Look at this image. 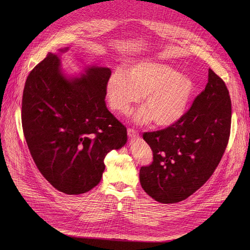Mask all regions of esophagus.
Wrapping results in <instances>:
<instances>
[{
    "instance_id": "1",
    "label": "esophagus",
    "mask_w": 250,
    "mask_h": 250,
    "mask_svg": "<svg viewBox=\"0 0 250 250\" xmlns=\"http://www.w3.org/2000/svg\"><path fill=\"white\" fill-rule=\"evenodd\" d=\"M127 136H128L130 139H136V138L139 136V133L137 132L136 129H134V128H128V129H127Z\"/></svg>"
}]
</instances>
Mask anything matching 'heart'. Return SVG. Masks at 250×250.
I'll use <instances>...</instances> for the list:
<instances>
[{
	"label": "heart",
	"mask_w": 250,
	"mask_h": 250,
	"mask_svg": "<svg viewBox=\"0 0 250 250\" xmlns=\"http://www.w3.org/2000/svg\"><path fill=\"white\" fill-rule=\"evenodd\" d=\"M193 91L194 83L190 78L156 62L136 63L128 73L118 69L106 82V97L113 110L128 114L133 105L146 95V106L138 110L134 120L139 125L154 121L161 127L172 126L181 120L188 111Z\"/></svg>",
	"instance_id": "1"
}]
</instances>
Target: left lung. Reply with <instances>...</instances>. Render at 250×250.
<instances>
[{
    "mask_svg": "<svg viewBox=\"0 0 250 250\" xmlns=\"http://www.w3.org/2000/svg\"><path fill=\"white\" fill-rule=\"evenodd\" d=\"M231 100L222 79L208 69L205 90L172 126L145 133L153 162L140 170L143 189L162 204L188 199L211 177L227 147Z\"/></svg>",
    "mask_w": 250,
    "mask_h": 250,
    "instance_id": "obj_1",
    "label": "left lung"
}]
</instances>
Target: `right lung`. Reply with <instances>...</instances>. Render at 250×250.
Returning a JSON list of instances; mask_svg holds the SVG:
<instances>
[{
  "instance_id": "right-lung-1",
  "label": "right lung",
  "mask_w": 250,
  "mask_h": 250,
  "mask_svg": "<svg viewBox=\"0 0 250 250\" xmlns=\"http://www.w3.org/2000/svg\"><path fill=\"white\" fill-rule=\"evenodd\" d=\"M110 75L109 68L87 65L80 76H68L58 55L49 52L25 82L26 143L39 171L63 193L81 194L95 188L105 156L127 141L125 126L104 101Z\"/></svg>"
}]
</instances>
